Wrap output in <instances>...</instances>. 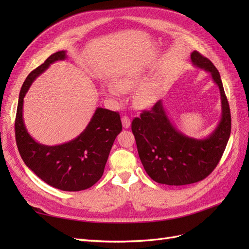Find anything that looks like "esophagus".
<instances>
[{"instance_id":"1","label":"esophagus","mask_w":249,"mask_h":249,"mask_svg":"<svg viewBox=\"0 0 249 249\" xmlns=\"http://www.w3.org/2000/svg\"><path fill=\"white\" fill-rule=\"evenodd\" d=\"M122 123H123V126L124 127V129H127V127H130V125H131V120H130V118L127 117V116H123V118H122Z\"/></svg>"}]
</instances>
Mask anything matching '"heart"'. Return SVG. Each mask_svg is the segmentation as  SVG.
<instances>
[{
    "label": "heart",
    "instance_id": "obj_1",
    "mask_svg": "<svg viewBox=\"0 0 249 249\" xmlns=\"http://www.w3.org/2000/svg\"><path fill=\"white\" fill-rule=\"evenodd\" d=\"M143 79V73L141 71L127 72L118 77L115 80L114 85H108L105 88V92L113 99H119L122 91H127L137 86ZM156 85L154 82H146L141 84L135 91V103L139 107H147L155 101L156 97Z\"/></svg>",
    "mask_w": 249,
    "mask_h": 249
}]
</instances>
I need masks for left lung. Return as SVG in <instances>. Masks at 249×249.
Segmentation results:
<instances>
[{"mask_svg": "<svg viewBox=\"0 0 249 249\" xmlns=\"http://www.w3.org/2000/svg\"><path fill=\"white\" fill-rule=\"evenodd\" d=\"M194 66L210 72L219 88L221 119L216 129L205 139L188 137L173 125L162 101L143 111L132 122L141 163L155 182L182 186L206 178L219 163L231 135V111L219 71L198 52L191 53Z\"/></svg>", "mask_w": 249, "mask_h": 249, "instance_id": "1", "label": "left lung"}]
</instances>
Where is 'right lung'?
Wrapping results in <instances>:
<instances>
[{
    "label": "right lung",
    "instance_id": "obj_1",
    "mask_svg": "<svg viewBox=\"0 0 249 249\" xmlns=\"http://www.w3.org/2000/svg\"><path fill=\"white\" fill-rule=\"evenodd\" d=\"M66 57L65 51L57 52L29 73L19 92L14 126L21 159L37 177L60 190L81 191L93 186L103 176L113 142L123 130L118 112L96 108L86 129L77 138L53 146L35 141L22 118L24 97L33 81L52 63Z\"/></svg>",
    "mask_w": 249,
    "mask_h": 249
}]
</instances>
